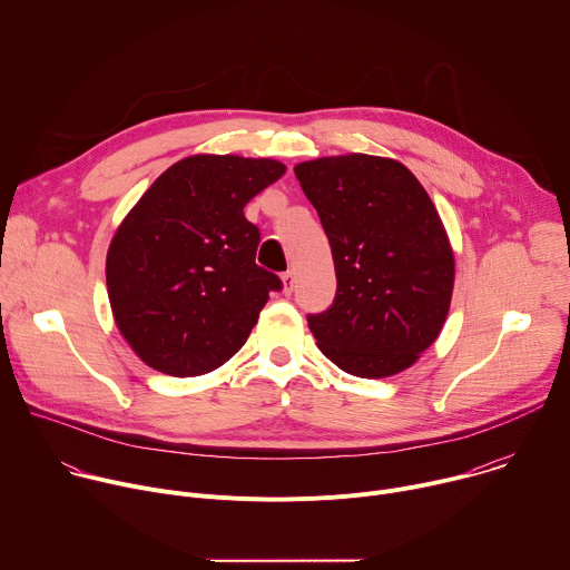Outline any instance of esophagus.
Listing matches in <instances>:
<instances>
[{
	"label": "esophagus",
	"instance_id": "esophagus-1",
	"mask_svg": "<svg viewBox=\"0 0 570 570\" xmlns=\"http://www.w3.org/2000/svg\"><path fill=\"white\" fill-rule=\"evenodd\" d=\"M282 282H284V291L291 293L293 286H295V273H293V271H286V273L282 275Z\"/></svg>",
	"mask_w": 570,
	"mask_h": 570
}]
</instances>
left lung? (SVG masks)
<instances>
[{"label":"left lung","mask_w":570,"mask_h":570,"mask_svg":"<svg viewBox=\"0 0 570 570\" xmlns=\"http://www.w3.org/2000/svg\"><path fill=\"white\" fill-rule=\"evenodd\" d=\"M293 171L336 266L334 304L306 317L320 352L361 379L411 367L442 330L455 273L426 189L399 161L363 153Z\"/></svg>","instance_id":"1"}]
</instances>
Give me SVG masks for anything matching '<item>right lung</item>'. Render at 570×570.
I'll return each mask as SVG.
<instances>
[{"label":"right lung","mask_w":570,"mask_h":570,"mask_svg":"<svg viewBox=\"0 0 570 570\" xmlns=\"http://www.w3.org/2000/svg\"><path fill=\"white\" fill-rule=\"evenodd\" d=\"M284 171L275 159L185 157L126 216L106 282L117 327L146 365L198 376L248 341L282 279L255 264L262 234L243 207Z\"/></svg>","instance_id":"add662e5"}]
</instances>
